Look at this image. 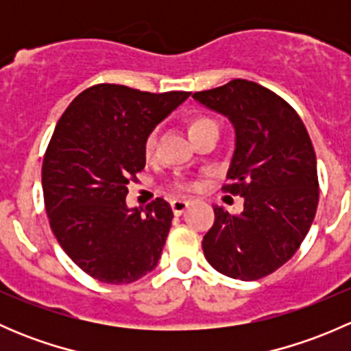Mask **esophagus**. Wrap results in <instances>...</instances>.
I'll return each mask as SVG.
<instances>
[{
    "label": "esophagus",
    "mask_w": 351,
    "mask_h": 351,
    "mask_svg": "<svg viewBox=\"0 0 351 351\" xmlns=\"http://www.w3.org/2000/svg\"><path fill=\"white\" fill-rule=\"evenodd\" d=\"M189 205L190 200H186V198H175V200L171 202V208L173 212H175V215H182Z\"/></svg>",
    "instance_id": "34e87169"
}]
</instances>
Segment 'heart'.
<instances>
[{
    "instance_id": "1",
    "label": "heart",
    "mask_w": 351,
    "mask_h": 351,
    "mask_svg": "<svg viewBox=\"0 0 351 351\" xmlns=\"http://www.w3.org/2000/svg\"><path fill=\"white\" fill-rule=\"evenodd\" d=\"M208 127H217V123L212 119H208V117H197V119H193L192 123H190V136H193V134L200 132V130L204 129H208ZM156 143H158V134H156V130H153V132L146 137V143H144V154H146L147 158H151V156L154 154ZM183 186H193V183H183Z\"/></svg>"
}]
</instances>
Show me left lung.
<instances>
[{"mask_svg": "<svg viewBox=\"0 0 351 351\" xmlns=\"http://www.w3.org/2000/svg\"><path fill=\"white\" fill-rule=\"evenodd\" d=\"M234 127L226 192L244 198L241 214L215 205L202 247L208 263L238 280L274 274L299 250L319 200L316 153L302 120L278 95L253 81L193 93Z\"/></svg>", "mask_w": 351, "mask_h": 351, "instance_id": "left-lung-1", "label": "left lung"}]
</instances>
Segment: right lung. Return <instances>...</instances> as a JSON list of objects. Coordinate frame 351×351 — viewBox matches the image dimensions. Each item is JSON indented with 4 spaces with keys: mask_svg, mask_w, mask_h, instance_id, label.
<instances>
[{
    "mask_svg": "<svg viewBox=\"0 0 351 351\" xmlns=\"http://www.w3.org/2000/svg\"><path fill=\"white\" fill-rule=\"evenodd\" d=\"M189 97L95 84L59 119L42 165L45 210L67 256L97 280L132 284L158 265L173 210L162 198L129 208L127 186L146 166V137Z\"/></svg>",
    "mask_w": 351,
    "mask_h": 351,
    "instance_id": "add662e5",
    "label": "right lung"
}]
</instances>
